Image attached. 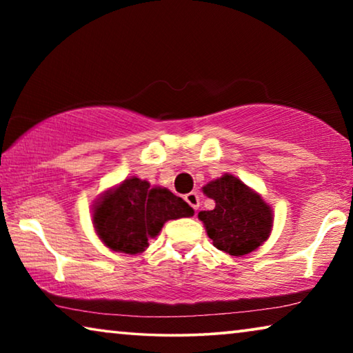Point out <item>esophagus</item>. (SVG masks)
<instances>
[{"label": "esophagus", "mask_w": 353, "mask_h": 353, "mask_svg": "<svg viewBox=\"0 0 353 353\" xmlns=\"http://www.w3.org/2000/svg\"><path fill=\"white\" fill-rule=\"evenodd\" d=\"M185 201H187L188 205L193 207L194 210H198L199 208V194L196 193V191H191V193L185 194Z\"/></svg>", "instance_id": "34e87169"}]
</instances>
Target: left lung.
<instances>
[{"label": "left lung", "mask_w": 353, "mask_h": 353, "mask_svg": "<svg viewBox=\"0 0 353 353\" xmlns=\"http://www.w3.org/2000/svg\"><path fill=\"white\" fill-rule=\"evenodd\" d=\"M202 191L214 201L213 210L198 214L214 248L243 256L268 240L272 229L271 207L240 179L224 174L208 182Z\"/></svg>", "instance_id": "obj_1"}]
</instances>
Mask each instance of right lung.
Wrapping results in <instances>:
<instances>
[{
	"label": "right lung",
	"mask_w": 353,
	"mask_h": 353,
	"mask_svg": "<svg viewBox=\"0 0 353 353\" xmlns=\"http://www.w3.org/2000/svg\"><path fill=\"white\" fill-rule=\"evenodd\" d=\"M194 210L170 190L129 177L107 190L93 207L94 230L107 248L137 255L146 250L170 219L190 218Z\"/></svg>",
	"instance_id": "right-lung-1"
}]
</instances>
